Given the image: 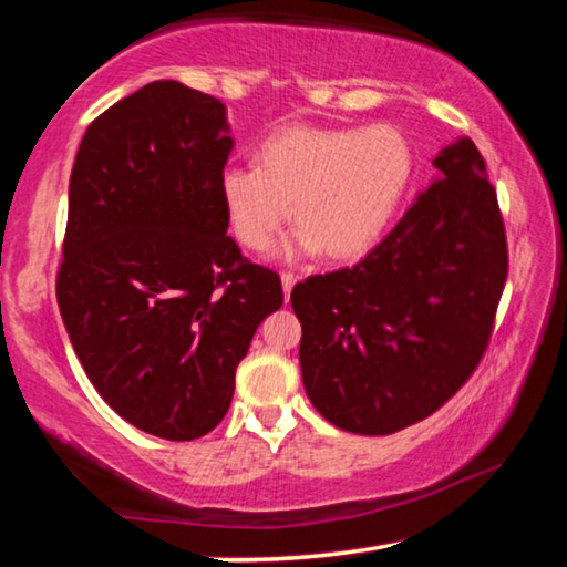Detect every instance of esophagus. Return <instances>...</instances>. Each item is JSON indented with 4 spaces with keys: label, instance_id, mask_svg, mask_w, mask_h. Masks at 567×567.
Here are the masks:
<instances>
[{
    "label": "esophagus",
    "instance_id": "esophagus-1",
    "mask_svg": "<svg viewBox=\"0 0 567 567\" xmlns=\"http://www.w3.org/2000/svg\"><path fill=\"white\" fill-rule=\"evenodd\" d=\"M297 285V275H292V272H282V290H285V297L287 300H290V292H292V287Z\"/></svg>",
    "mask_w": 567,
    "mask_h": 567
}]
</instances>
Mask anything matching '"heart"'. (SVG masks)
Segmentation results:
<instances>
[{
    "mask_svg": "<svg viewBox=\"0 0 567 567\" xmlns=\"http://www.w3.org/2000/svg\"><path fill=\"white\" fill-rule=\"evenodd\" d=\"M415 169L405 134L392 124H292L257 145L255 167L227 165L217 192L227 225L249 252H267L290 219L287 257L354 260L375 247Z\"/></svg>",
    "mask_w": 567,
    "mask_h": 567,
    "instance_id": "1",
    "label": "heart"
}]
</instances>
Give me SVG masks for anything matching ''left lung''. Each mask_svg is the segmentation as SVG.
<instances>
[{"instance_id": "1", "label": "left lung", "mask_w": 567, "mask_h": 567, "mask_svg": "<svg viewBox=\"0 0 567 567\" xmlns=\"http://www.w3.org/2000/svg\"><path fill=\"white\" fill-rule=\"evenodd\" d=\"M354 267L292 287L305 392L354 435H392L440 410L480 364L507 277L495 187L473 140Z\"/></svg>"}]
</instances>
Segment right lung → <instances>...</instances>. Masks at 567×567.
I'll list each match as a JSON object with an SVG mask.
<instances>
[{
    "mask_svg": "<svg viewBox=\"0 0 567 567\" xmlns=\"http://www.w3.org/2000/svg\"><path fill=\"white\" fill-rule=\"evenodd\" d=\"M235 142L225 104L150 82L84 132L70 177L56 302L102 400L165 440L227 415L235 370L280 275L227 237L217 179Z\"/></svg>",
    "mask_w": 567,
    "mask_h": 567,
    "instance_id": "right-lung-1",
    "label": "right lung"
}]
</instances>
